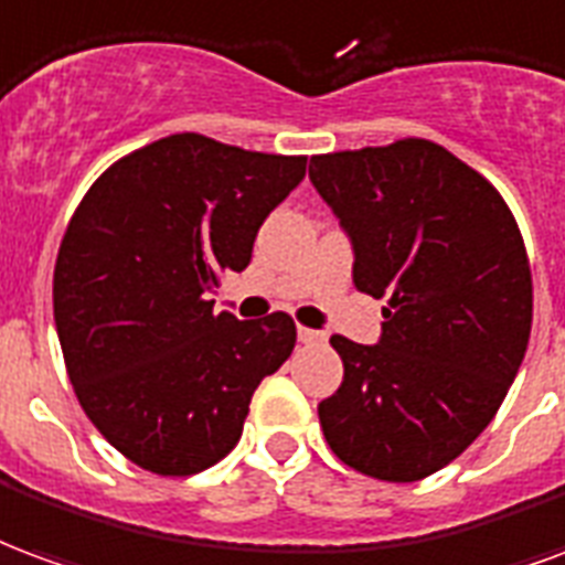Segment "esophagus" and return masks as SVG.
I'll return each mask as SVG.
<instances>
[{
    "label": "esophagus",
    "mask_w": 565,
    "mask_h": 565,
    "mask_svg": "<svg viewBox=\"0 0 565 565\" xmlns=\"http://www.w3.org/2000/svg\"><path fill=\"white\" fill-rule=\"evenodd\" d=\"M298 340L307 345H316V343H324V333L312 331V328H298Z\"/></svg>",
    "instance_id": "1"
}]
</instances>
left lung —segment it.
I'll return each instance as SVG.
<instances>
[{
	"mask_svg": "<svg viewBox=\"0 0 565 565\" xmlns=\"http://www.w3.org/2000/svg\"><path fill=\"white\" fill-rule=\"evenodd\" d=\"M310 180L352 241L355 288L388 298L376 345L331 337L343 385L319 403L324 439L370 479H427L491 424L524 361V237L479 171L424 138L312 156Z\"/></svg>",
	"mask_w": 565,
	"mask_h": 565,
	"instance_id": "1",
	"label": "left lung"
}]
</instances>
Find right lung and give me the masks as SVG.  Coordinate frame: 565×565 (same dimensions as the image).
Segmentation results:
<instances>
[{
	"instance_id": "obj_1",
	"label": "right lung",
	"mask_w": 565,
	"mask_h": 565,
	"mask_svg": "<svg viewBox=\"0 0 565 565\" xmlns=\"http://www.w3.org/2000/svg\"><path fill=\"white\" fill-rule=\"evenodd\" d=\"M303 174L307 156L183 131L122 156L74 210L53 319L86 418L131 463L156 476L220 463L258 382L291 355V316H216L207 291L249 265L262 222Z\"/></svg>"
}]
</instances>
